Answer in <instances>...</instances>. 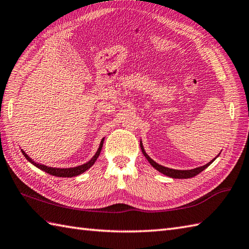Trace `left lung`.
<instances>
[{
    "mask_svg": "<svg viewBox=\"0 0 249 249\" xmlns=\"http://www.w3.org/2000/svg\"><path fill=\"white\" fill-rule=\"evenodd\" d=\"M140 146H141L142 153H143V155L145 156L147 161H149L151 165L153 166V168H155L157 171H160V173L165 174V176H167L169 178H193L195 176H197V174H199L200 172H202L204 169L208 168L211 165V163H212L216 160V158L219 156V154L221 153L220 152L219 154L214 158V160H212L206 163V165H204V166L197 167V168H195V169H190V170H178V169H171V168H167L165 166H161V165H160V163H157L156 161L153 160L152 158L146 154V152L144 150L143 144H142V141L141 140H140Z\"/></svg>",
    "mask_w": 249,
    "mask_h": 249,
    "instance_id": "8db88e82",
    "label": "left lung"
}]
</instances>
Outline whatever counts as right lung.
<instances>
[{"instance_id":"1","label":"right lung","mask_w":249,"mask_h":249,"mask_svg":"<svg viewBox=\"0 0 249 249\" xmlns=\"http://www.w3.org/2000/svg\"><path fill=\"white\" fill-rule=\"evenodd\" d=\"M104 140H105V138H103L102 141H100L98 149H97L96 153H95V155L91 158V160H89L88 162L83 163V165L77 166V167H72V168H55V167L46 166V165H43V163H39V162L34 161L28 154H26V153L23 150H21V152H22V154L24 155V157L26 158V160H28V161H30L32 165H34L35 167L40 169V170H43V171H45L47 173L51 174V176H54V177L72 178V177L80 176L81 173L86 172L87 170H89V169L94 165L95 161H96V160H97L99 154H100V151H102V147H103V144H104Z\"/></svg>"}]
</instances>
